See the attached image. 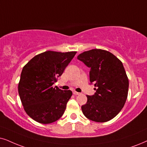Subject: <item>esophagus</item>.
<instances>
[{
  "mask_svg": "<svg viewBox=\"0 0 147 147\" xmlns=\"http://www.w3.org/2000/svg\"><path fill=\"white\" fill-rule=\"evenodd\" d=\"M73 94H75V95H79L80 93L77 92H73Z\"/></svg>",
  "mask_w": 147,
  "mask_h": 147,
  "instance_id": "1",
  "label": "esophagus"
}]
</instances>
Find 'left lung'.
<instances>
[{
    "label": "left lung",
    "instance_id": "8db88e82",
    "mask_svg": "<svg viewBox=\"0 0 147 147\" xmlns=\"http://www.w3.org/2000/svg\"><path fill=\"white\" fill-rule=\"evenodd\" d=\"M77 59L90 68V82L97 87L81 107L83 115L96 122L110 121L121 111L127 98L129 81L123 64L111 52L100 49L84 51Z\"/></svg>",
    "mask_w": 147,
    "mask_h": 147
}]
</instances>
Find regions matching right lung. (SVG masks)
<instances>
[{"label":"right lung","instance_id":"right-lung-1","mask_svg":"<svg viewBox=\"0 0 147 147\" xmlns=\"http://www.w3.org/2000/svg\"><path fill=\"white\" fill-rule=\"evenodd\" d=\"M76 53L47 51L35 55L24 66L18 92L24 110L32 119L51 123L64 114L72 93L52 85Z\"/></svg>","mask_w":147,"mask_h":147}]
</instances>
